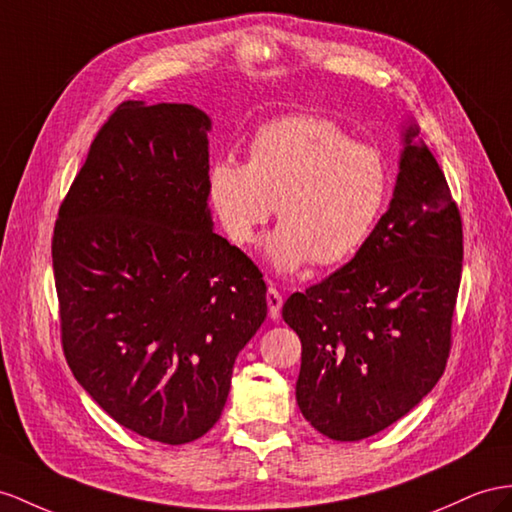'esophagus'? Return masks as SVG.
Masks as SVG:
<instances>
[{
  "label": "esophagus",
  "instance_id": "esophagus-1",
  "mask_svg": "<svg viewBox=\"0 0 512 512\" xmlns=\"http://www.w3.org/2000/svg\"><path fill=\"white\" fill-rule=\"evenodd\" d=\"M266 300H268V316H270V320H279V316H281V307H283V298H281V294H279L277 290H274V287H268Z\"/></svg>",
  "mask_w": 512,
  "mask_h": 512
}]
</instances>
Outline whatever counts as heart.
<instances>
[{
  "mask_svg": "<svg viewBox=\"0 0 512 512\" xmlns=\"http://www.w3.org/2000/svg\"><path fill=\"white\" fill-rule=\"evenodd\" d=\"M387 190L381 153L307 114L261 125L248 144V164L218 157L207 173L209 203L235 244L255 242L277 203L283 222L264 244L277 272H294L311 259L318 266L350 259L370 238Z\"/></svg>",
  "mask_w": 512,
  "mask_h": 512,
  "instance_id": "heart-1",
  "label": "heart"
}]
</instances>
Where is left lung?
Listing matches in <instances>:
<instances>
[{"label":"left lung","instance_id":"8db88e82","mask_svg":"<svg viewBox=\"0 0 512 512\" xmlns=\"http://www.w3.org/2000/svg\"><path fill=\"white\" fill-rule=\"evenodd\" d=\"M417 136L406 119L393 196L357 255L283 305L303 344L298 409L335 441L398 422L448 361L463 227L435 155Z\"/></svg>","mask_w":512,"mask_h":512}]
</instances>
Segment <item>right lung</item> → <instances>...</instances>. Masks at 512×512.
<instances>
[{
	"instance_id": "add662e5",
	"label": "right lung",
	"mask_w": 512,
	"mask_h": 512,
	"mask_svg": "<svg viewBox=\"0 0 512 512\" xmlns=\"http://www.w3.org/2000/svg\"><path fill=\"white\" fill-rule=\"evenodd\" d=\"M209 131L190 103H121L51 244L77 383L121 426L168 445L218 422L235 357L268 313L261 272L214 231Z\"/></svg>"
}]
</instances>
